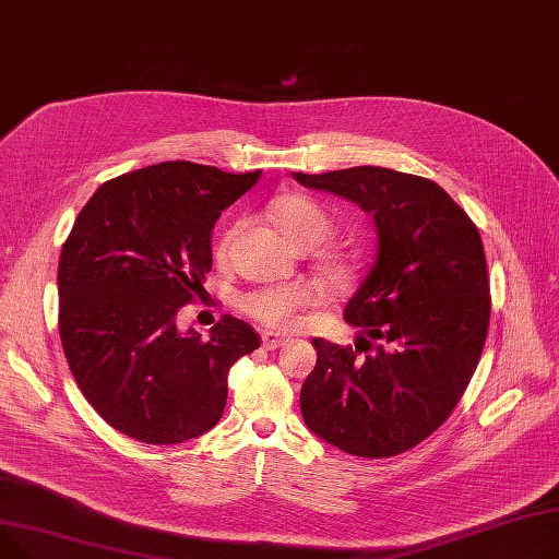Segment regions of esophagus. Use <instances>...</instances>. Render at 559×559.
<instances>
[{
    "label": "esophagus",
    "instance_id": "esophagus-1",
    "mask_svg": "<svg viewBox=\"0 0 559 559\" xmlns=\"http://www.w3.org/2000/svg\"><path fill=\"white\" fill-rule=\"evenodd\" d=\"M261 341H264L266 349H277V347H284L288 343V338H282V336L273 334V332H266L264 336H261Z\"/></svg>",
    "mask_w": 559,
    "mask_h": 559
}]
</instances>
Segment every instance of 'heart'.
Wrapping results in <instances>:
<instances>
[{"instance_id": "b5f03b06", "label": "heart", "mask_w": 559, "mask_h": 559, "mask_svg": "<svg viewBox=\"0 0 559 559\" xmlns=\"http://www.w3.org/2000/svg\"><path fill=\"white\" fill-rule=\"evenodd\" d=\"M273 218L280 225L282 235L300 250H309L326 239L332 233V218L324 212L320 203H316L309 195L290 193L282 195L273 205ZM229 235L233 229L221 237L218 252L227 248ZM313 302V288L302 282H288V284H273V286H259L241 295L239 307L252 320L273 326V330H288L295 322L298 311L307 309Z\"/></svg>"}]
</instances>
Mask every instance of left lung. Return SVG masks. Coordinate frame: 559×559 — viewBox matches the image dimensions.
Returning <instances> with one entry per match:
<instances>
[{"instance_id": "left-lung-1", "label": "left lung", "mask_w": 559, "mask_h": 559, "mask_svg": "<svg viewBox=\"0 0 559 559\" xmlns=\"http://www.w3.org/2000/svg\"><path fill=\"white\" fill-rule=\"evenodd\" d=\"M293 178L370 212L379 237L374 266L345 309L364 336L313 338L302 417L345 453H404L447 421L485 347L491 298L478 227L421 176L352 167Z\"/></svg>"}]
</instances>
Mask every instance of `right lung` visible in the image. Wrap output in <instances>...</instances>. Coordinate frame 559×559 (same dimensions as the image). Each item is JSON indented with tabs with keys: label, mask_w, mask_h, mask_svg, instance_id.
<instances>
[{
	"label": "right lung",
	"mask_w": 559,
	"mask_h": 559,
	"mask_svg": "<svg viewBox=\"0 0 559 559\" xmlns=\"http://www.w3.org/2000/svg\"><path fill=\"white\" fill-rule=\"evenodd\" d=\"M261 171L187 159L104 182L74 221L58 264V330L92 408L119 433L178 444L218 424L235 360L261 343L225 313L201 338L178 332L212 271V229Z\"/></svg>",
	"instance_id": "1"
}]
</instances>
